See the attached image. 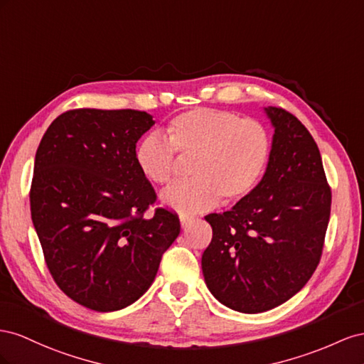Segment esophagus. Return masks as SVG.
<instances>
[{
	"label": "esophagus",
	"mask_w": 364,
	"mask_h": 364,
	"mask_svg": "<svg viewBox=\"0 0 364 364\" xmlns=\"http://www.w3.org/2000/svg\"><path fill=\"white\" fill-rule=\"evenodd\" d=\"M191 223H192L191 218H188V216H180V224H181V228H186V227H188Z\"/></svg>",
	"instance_id": "34e87169"
}]
</instances>
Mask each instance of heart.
<instances>
[{
	"label": "heart",
	"mask_w": 364,
	"mask_h": 364,
	"mask_svg": "<svg viewBox=\"0 0 364 364\" xmlns=\"http://www.w3.org/2000/svg\"><path fill=\"white\" fill-rule=\"evenodd\" d=\"M169 140L159 132L144 136L136 148V163L146 180L168 184L175 173V151L195 157L193 181L166 189L160 200L181 215L232 205L250 195L267 173L273 141L265 124L235 112L195 108L173 117Z\"/></svg>",
	"instance_id": "1"
}]
</instances>
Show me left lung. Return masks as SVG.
I'll use <instances>...</instances> for the list:
<instances>
[{
	"label": "left lung",
	"instance_id": "left-lung-1",
	"mask_svg": "<svg viewBox=\"0 0 364 364\" xmlns=\"http://www.w3.org/2000/svg\"><path fill=\"white\" fill-rule=\"evenodd\" d=\"M274 128L267 173L224 213H210L212 242L201 257L209 291L245 314L273 309L297 294L318 265L331 213L320 151L302 122L264 108Z\"/></svg>",
	"mask_w": 364,
	"mask_h": 364
}]
</instances>
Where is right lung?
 I'll list each match as a JSON object with an SVG mask.
<instances>
[{
    "label": "right lung",
    "mask_w": 364,
    "mask_h": 364,
    "mask_svg": "<svg viewBox=\"0 0 364 364\" xmlns=\"http://www.w3.org/2000/svg\"><path fill=\"white\" fill-rule=\"evenodd\" d=\"M154 123L144 111L73 109L36 151L30 210L47 267L70 299L99 313L146 293L180 235L175 213L144 216L155 192L136 144Z\"/></svg>",
    "instance_id": "add662e5"
}]
</instances>
